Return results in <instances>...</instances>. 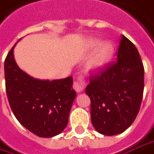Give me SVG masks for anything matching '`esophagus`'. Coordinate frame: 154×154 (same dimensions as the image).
<instances>
[{
    "instance_id": "esophagus-1",
    "label": "esophagus",
    "mask_w": 154,
    "mask_h": 154,
    "mask_svg": "<svg viewBox=\"0 0 154 154\" xmlns=\"http://www.w3.org/2000/svg\"><path fill=\"white\" fill-rule=\"evenodd\" d=\"M84 86H85V82H84V78L82 76L78 77L77 81L73 82V88L78 93L82 92L84 88Z\"/></svg>"
}]
</instances>
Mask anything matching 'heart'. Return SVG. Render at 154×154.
<instances>
[{
  "instance_id": "heart-1",
  "label": "heart",
  "mask_w": 154,
  "mask_h": 154,
  "mask_svg": "<svg viewBox=\"0 0 154 154\" xmlns=\"http://www.w3.org/2000/svg\"><path fill=\"white\" fill-rule=\"evenodd\" d=\"M100 44V41L99 39H90L88 41L87 48L88 49H94ZM114 54L113 45L109 42H106L102 43L96 50L94 55L91 59V60L88 64V66L94 70H101L104 67H106L109 64V62L112 60Z\"/></svg>"
}]
</instances>
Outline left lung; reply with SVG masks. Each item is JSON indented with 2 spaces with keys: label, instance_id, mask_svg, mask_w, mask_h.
Returning <instances> with one entry per match:
<instances>
[{
  "label": "left lung",
  "instance_id": "1",
  "mask_svg": "<svg viewBox=\"0 0 154 154\" xmlns=\"http://www.w3.org/2000/svg\"><path fill=\"white\" fill-rule=\"evenodd\" d=\"M144 90V66L140 54L122 35L117 61L92 73L86 94L91 100V122L99 133H123L135 121Z\"/></svg>",
  "mask_w": 154,
  "mask_h": 154
}]
</instances>
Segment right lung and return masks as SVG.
<instances>
[{
  "instance_id": "add662e5",
  "label": "right lung",
  "mask_w": 154,
  "mask_h": 154,
  "mask_svg": "<svg viewBox=\"0 0 154 154\" xmlns=\"http://www.w3.org/2000/svg\"><path fill=\"white\" fill-rule=\"evenodd\" d=\"M15 45L4 62L6 92L14 116L37 136L59 135L68 124L69 113L77 94L72 88V77L53 81L31 77L14 60Z\"/></svg>"
}]
</instances>
